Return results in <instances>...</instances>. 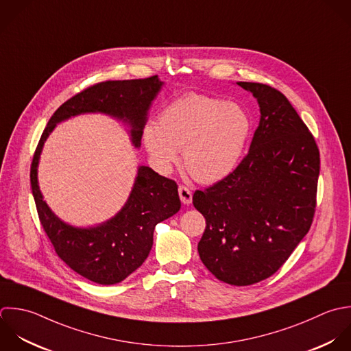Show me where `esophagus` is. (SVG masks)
I'll return each mask as SVG.
<instances>
[{"instance_id": "esophagus-1", "label": "esophagus", "mask_w": 351, "mask_h": 351, "mask_svg": "<svg viewBox=\"0 0 351 351\" xmlns=\"http://www.w3.org/2000/svg\"><path fill=\"white\" fill-rule=\"evenodd\" d=\"M179 197L184 205H189L193 201V193L186 186H179Z\"/></svg>"}]
</instances>
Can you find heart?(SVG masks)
Listing matches in <instances>:
<instances>
[{
  "instance_id": "obj_1",
  "label": "heart",
  "mask_w": 351,
  "mask_h": 351,
  "mask_svg": "<svg viewBox=\"0 0 351 351\" xmlns=\"http://www.w3.org/2000/svg\"><path fill=\"white\" fill-rule=\"evenodd\" d=\"M252 132L243 106L206 94H184L168 104L157 125L143 128L142 141L152 162L164 173L179 160L199 183H216L238 167Z\"/></svg>"
}]
</instances>
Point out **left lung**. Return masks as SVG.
Returning a JSON list of instances; mask_svg holds the SVG:
<instances>
[{"label": "left lung", "instance_id": "obj_1", "mask_svg": "<svg viewBox=\"0 0 351 351\" xmlns=\"http://www.w3.org/2000/svg\"><path fill=\"white\" fill-rule=\"evenodd\" d=\"M237 84L257 99L258 127L237 169L197 190L193 204L206 220L198 243L204 265L224 283L250 286L272 276L308 234L320 153L280 91L263 83Z\"/></svg>", "mask_w": 351, "mask_h": 351}]
</instances>
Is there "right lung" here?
I'll return each instance as SVG.
<instances>
[{"label": "right lung", "mask_w": 351, "mask_h": 351, "mask_svg": "<svg viewBox=\"0 0 351 351\" xmlns=\"http://www.w3.org/2000/svg\"><path fill=\"white\" fill-rule=\"evenodd\" d=\"M162 86L158 76H152L108 80L83 90L54 112L35 150L29 179L40 224L57 256L94 283H120L145 263L153 246L154 227L180 209L178 186L139 165L131 193L113 217L93 227H75L49 208L39 190L38 165L43 145L58 123L79 114L101 113L124 123L132 146L139 149L150 106Z\"/></svg>", "instance_id": "obj_1"}]
</instances>
